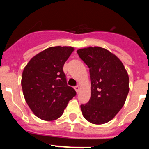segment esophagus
<instances>
[{
  "label": "esophagus",
  "mask_w": 149,
  "mask_h": 149,
  "mask_svg": "<svg viewBox=\"0 0 149 149\" xmlns=\"http://www.w3.org/2000/svg\"><path fill=\"white\" fill-rule=\"evenodd\" d=\"M74 89H75V91L77 92V93H79V90H80V86H74Z\"/></svg>",
  "instance_id": "esophagus-1"
}]
</instances>
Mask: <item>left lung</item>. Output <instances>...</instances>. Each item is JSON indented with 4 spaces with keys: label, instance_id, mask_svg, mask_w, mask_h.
<instances>
[{
    "label": "left lung",
    "instance_id": "left-lung-1",
    "mask_svg": "<svg viewBox=\"0 0 149 149\" xmlns=\"http://www.w3.org/2000/svg\"><path fill=\"white\" fill-rule=\"evenodd\" d=\"M79 57L89 68L91 97L81 105L84 117L89 122L101 125L119 113L129 92V77L116 56L100 47L79 49Z\"/></svg>",
    "mask_w": 149,
    "mask_h": 149
}]
</instances>
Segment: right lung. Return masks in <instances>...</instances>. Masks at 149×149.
Here are the masks:
<instances>
[{
    "instance_id": "add662e5",
    "label": "right lung",
    "mask_w": 149,
    "mask_h": 149,
    "mask_svg": "<svg viewBox=\"0 0 149 149\" xmlns=\"http://www.w3.org/2000/svg\"><path fill=\"white\" fill-rule=\"evenodd\" d=\"M74 48L51 47L33 56L22 73L26 102L39 119L52 121L62 116L68 101L76 95L67 85L63 65Z\"/></svg>"
}]
</instances>
